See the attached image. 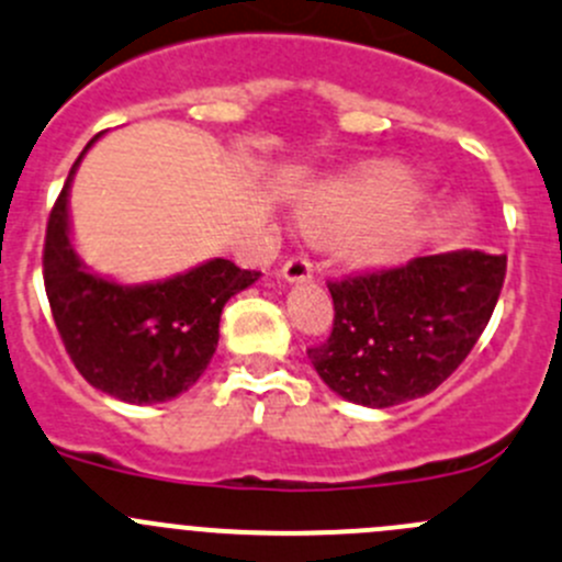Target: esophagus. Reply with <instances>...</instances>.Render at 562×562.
<instances>
[{
	"mask_svg": "<svg viewBox=\"0 0 562 562\" xmlns=\"http://www.w3.org/2000/svg\"><path fill=\"white\" fill-rule=\"evenodd\" d=\"M282 277L288 282H304L313 277V263H310L304 255H296V258H288L285 266H282Z\"/></svg>",
	"mask_w": 562,
	"mask_h": 562,
	"instance_id": "esophagus-1",
	"label": "esophagus"
}]
</instances>
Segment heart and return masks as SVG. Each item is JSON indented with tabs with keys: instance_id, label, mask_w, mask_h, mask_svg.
<instances>
[{
	"instance_id": "b5f03b06",
	"label": "heart",
	"mask_w": 562,
	"mask_h": 562,
	"mask_svg": "<svg viewBox=\"0 0 562 562\" xmlns=\"http://www.w3.org/2000/svg\"><path fill=\"white\" fill-rule=\"evenodd\" d=\"M299 222L313 238H340V255L351 266L379 269L412 252L423 209L406 172L379 165L310 189Z\"/></svg>"
}]
</instances>
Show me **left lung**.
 Listing matches in <instances>:
<instances>
[{
  "label": "left lung",
  "mask_w": 562,
  "mask_h": 562,
  "mask_svg": "<svg viewBox=\"0 0 562 562\" xmlns=\"http://www.w3.org/2000/svg\"><path fill=\"white\" fill-rule=\"evenodd\" d=\"M505 269V255L461 249L329 282L335 324L326 342L307 348L313 368L362 406L428 395L481 340Z\"/></svg>",
  "instance_id": "1"
}]
</instances>
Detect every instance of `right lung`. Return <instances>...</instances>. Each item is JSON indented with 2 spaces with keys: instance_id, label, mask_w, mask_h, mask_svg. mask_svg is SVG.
<instances>
[{
  "instance_id": "obj_1",
  "label": "right lung",
  "mask_w": 562,
  "mask_h": 562,
  "mask_svg": "<svg viewBox=\"0 0 562 562\" xmlns=\"http://www.w3.org/2000/svg\"><path fill=\"white\" fill-rule=\"evenodd\" d=\"M81 156L48 214L43 244V282L54 324L76 370L95 390L139 406L165 403L203 375L220 342L222 307L260 271L214 258L148 285H120L92 274L70 244L68 192Z\"/></svg>"
}]
</instances>
